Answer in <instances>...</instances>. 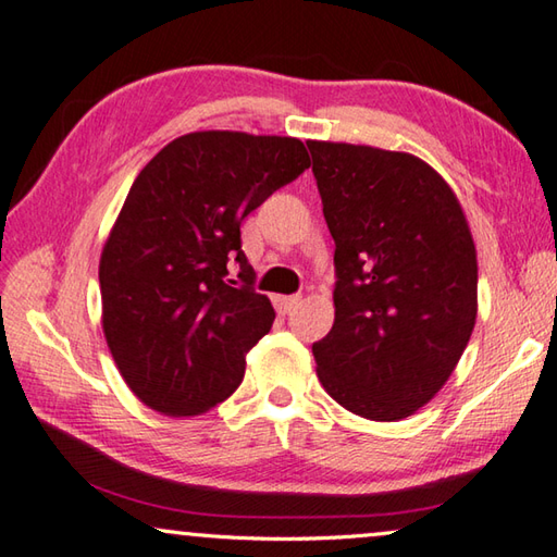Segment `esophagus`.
<instances>
[{
	"label": "esophagus",
	"instance_id": "1",
	"mask_svg": "<svg viewBox=\"0 0 557 557\" xmlns=\"http://www.w3.org/2000/svg\"><path fill=\"white\" fill-rule=\"evenodd\" d=\"M299 301H301V297H297V295H292V297H275V307H277L282 313H289L292 309L299 307Z\"/></svg>",
	"mask_w": 557,
	"mask_h": 557
}]
</instances>
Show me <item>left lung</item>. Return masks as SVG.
Wrapping results in <instances>:
<instances>
[{
    "label": "left lung",
    "instance_id": "left-lung-1",
    "mask_svg": "<svg viewBox=\"0 0 557 557\" xmlns=\"http://www.w3.org/2000/svg\"><path fill=\"white\" fill-rule=\"evenodd\" d=\"M336 252V319L311 346L333 399L407 419L458 366L478 317V256L453 189L409 153L309 140Z\"/></svg>",
    "mask_w": 557,
    "mask_h": 557
}]
</instances>
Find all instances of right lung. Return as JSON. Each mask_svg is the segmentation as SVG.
<instances>
[{
    "instance_id": "right-lung-1",
    "label": "right lung",
    "mask_w": 557,
    "mask_h": 557,
    "mask_svg": "<svg viewBox=\"0 0 557 557\" xmlns=\"http://www.w3.org/2000/svg\"><path fill=\"white\" fill-rule=\"evenodd\" d=\"M309 168L301 140L197 131L140 170L99 260L111 356L136 397L170 417L236 392L275 321L252 287L240 221ZM239 262L234 278L227 260Z\"/></svg>"
}]
</instances>
